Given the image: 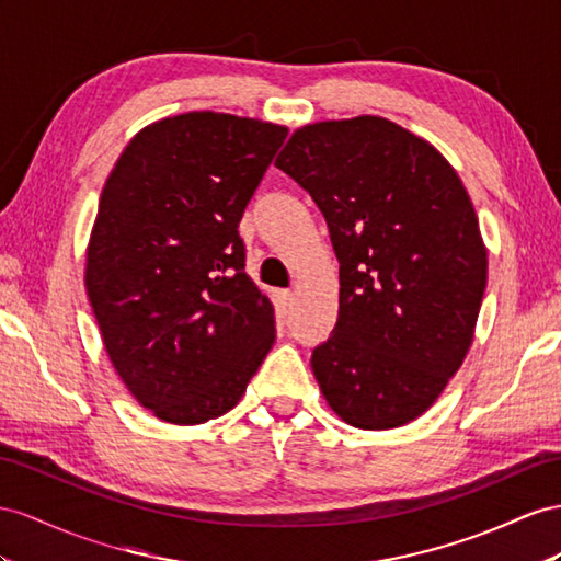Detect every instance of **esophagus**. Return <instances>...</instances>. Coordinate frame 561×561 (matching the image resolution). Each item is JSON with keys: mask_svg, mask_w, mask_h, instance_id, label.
<instances>
[{"mask_svg": "<svg viewBox=\"0 0 561 561\" xmlns=\"http://www.w3.org/2000/svg\"><path fill=\"white\" fill-rule=\"evenodd\" d=\"M291 304H294V294L291 291H286V289H279V291H275V306H277V310L279 312H286L291 308Z\"/></svg>", "mask_w": 561, "mask_h": 561, "instance_id": "34e87169", "label": "esophagus"}]
</instances>
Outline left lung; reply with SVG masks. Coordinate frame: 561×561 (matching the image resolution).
<instances>
[{
	"label": "left lung",
	"instance_id": "8db88e82",
	"mask_svg": "<svg viewBox=\"0 0 561 561\" xmlns=\"http://www.w3.org/2000/svg\"><path fill=\"white\" fill-rule=\"evenodd\" d=\"M275 165L322 210L339 322L312 375L339 417L417 420L465 363L488 279L477 210L434 144L381 116L298 127Z\"/></svg>",
	"mask_w": 561,
	"mask_h": 561
}]
</instances>
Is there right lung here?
<instances>
[{
  "label": "right lung",
  "instance_id": "1",
  "mask_svg": "<svg viewBox=\"0 0 561 561\" xmlns=\"http://www.w3.org/2000/svg\"><path fill=\"white\" fill-rule=\"evenodd\" d=\"M286 133L180 113L141 127L104 184L84 289L113 369L168 424L232 410L275 343L237 227Z\"/></svg>",
  "mask_w": 561,
  "mask_h": 561
}]
</instances>
